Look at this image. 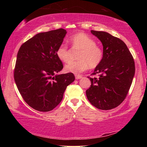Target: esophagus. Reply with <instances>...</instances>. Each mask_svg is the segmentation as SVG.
<instances>
[{
    "instance_id": "1",
    "label": "esophagus",
    "mask_w": 147,
    "mask_h": 147,
    "mask_svg": "<svg viewBox=\"0 0 147 147\" xmlns=\"http://www.w3.org/2000/svg\"><path fill=\"white\" fill-rule=\"evenodd\" d=\"M82 78V75H79V74H76V75H75V78L76 80L80 79Z\"/></svg>"
}]
</instances>
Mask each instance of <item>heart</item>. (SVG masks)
Instances as JSON below:
<instances>
[{"mask_svg":"<svg viewBox=\"0 0 147 147\" xmlns=\"http://www.w3.org/2000/svg\"><path fill=\"white\" fill-rule=\"evenodd\" d=\"M73 49L81 50L78 56V61H71L66 65L65 69L67 72L79 74L89 68H95L102 62L104 52L95 41L84 33H78L70 38ZM56 55L61 61L67 63L71 59V50L65 44H61L56 51Z\"/></svg>","mask_w":147,"mask_h":147,"instance_id":"b5f03b06","label":"heart"}]
</instances>
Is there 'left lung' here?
Listing matches in <instances>:
<instances>
[{
	"label": "left lung",
	"instance_id": "8db88e82",
	"mask_svg": "<svg viewBox=\"0 0 147 147\" xmlns=\"http://www.w3.org/2000/svg\"><path fill=\"white\" fill-rule=\"evenodd\" d=\"M92 34L101 41L104 57L90 78L91 85L86 96L96 108L108 110L123 102L128 93L135 74V63L126 44L108 32L91 30Z\"/></svg>",
	"mask_w": 147,
	"mask_h": 147
}]
</instances>
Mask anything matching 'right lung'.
<instances>
[{"label":"right lung","instance_id":"right-lung-1","mask_svg":"<svg viewBox=\"0 0 147 147\" xmlns=\"http://www.w3.org/2000/svg\"><path fill=\"white\" fill-rule=\"evenodd\" d=\"M66 34L63 28L39 33L22 45L17 53L15 82L24 100L36 110L55 108L75 79L72 73L58 74L63 65L56 51Z\"/></svg>","mask_w":147,"mask_h":147}]
</instances>
